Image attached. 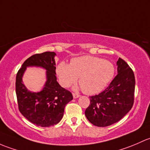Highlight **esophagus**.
I'll return each instance as SVG.
<instances>
[{"instance_id": "1", "label": "esophagus", "mask_w": 150, "mask_h": 150, "mask_svg": "<svg viewBox=\"0 0 150 150\" xmlns=\"http://www.w3.org/2000/svg\"><path fill=\"white\" fill-rule=\"evenodd\" d=\"M73 97H74V99L78 98H79V95H78V94L73 93Z\"/></svg>"}]
</instances>
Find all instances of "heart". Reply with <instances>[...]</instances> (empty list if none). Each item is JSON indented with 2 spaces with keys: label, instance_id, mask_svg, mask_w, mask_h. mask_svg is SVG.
<instances>
[{
  "label": "heart",
  "instance_id": "1",
  "mask_svg": "<svg viewBox=\"0 0 150 150\" xmlns=\"http://www.w3.org/2000/svg\"><path fill=\"white\" fill-rule=\"evenodd\" d=\"M56 73L60 82L69 87L79 77L81 89L87 95L102 92L112 79L115 73L113 65L109 61L89 55L74 58L70 65L61 62L58 65Z\"/></svg>",
  "mask_w": 150,
  "mask_h": 150
}]
</instances>
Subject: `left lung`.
Here are the masks:
<instances>
[{
    "label": "left lung",
    "instance_id": "left-lung-1",
    "mask_svg": "<svg viewBox=\"0 0 150 150\" xmlns=\"http://www.w3.org/2000/svg\"><path fill=\"white\" fill-rule=\"evenodd\" d=\"M116 64L118 74L103 92L89 97L90 105L85 110L88 121L99 127H105L119 121L134 104V72L121 58Z\"/></svg>",
    "mask_w": 150,
    "mask_h": 150
}]
</instances>
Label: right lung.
Segmentation results:
<instances>
[{"label":"right lung","mask_w":150,"mask_h":150,"mask_svg":"<svg viewBox=\"0 0 150 150\" xmlns=\"http://www.w3.org/2000/svg\"><path fill=\"white\" fill-rule=\"evenodd\" d=\"M55 52H45L27 58L18 70L16 78V93L20 112L28 121L42 127L54 126L61 121L64 108L73 100V95L57 81ZM40 67L46 71V81L40 92L29 91L22 81L27 67Z\"/></svg>","instance_id":"right-lung-1"}]
</instances>
